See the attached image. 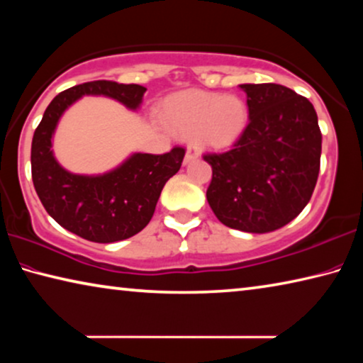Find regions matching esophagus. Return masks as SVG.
Returning a JSON list of instances; mask_svg holds the SVG:
<instances>
[{"instance_id": "esophagus-1", "label": "esophagus", "mask_w": 363, "mask_h": 363, "mask_svg": "<svg viewBox=\"0 0 363 363\" xmlns=\"http://www.w3.org/2000/svg\"><path fill=\"white\" fill-rule=\"evenodd\" d=\"M199 157V152L195 150L194 147H187V152H186V158H184V163H191L192 160H195Z\"/></svg>"}]
</instances>
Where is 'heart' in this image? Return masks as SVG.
I'll return each mask as SVG.
<instances>
[{
	"mask_svg": "<svg viewBox=\"0 0 363 363\" xmlns=\"http://www.w3.org/2000/svg\"><path fill=\"white\" fill-rule=\"evenodd\" d=\"M172 129L192 135L199 148H226L239 139L247 121V103L234 95L192 90L172 96L164 105Z\"/></svg>",
	"mask_w": 363,
	"mask_h": 363,
	"instance_id": "b5f03b06",
	"label": "heart"
}]
</instances>
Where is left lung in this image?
Wrapping results in <instances>:
<instances>
[{"instance_id":"left-lung-1","label":"left lung","mask_w":363,"mask_h":363,"mask_svg":"<svg viewBox=\"0 0 363 363\" xmlns=\"http://www.w3.org/2000/svg\"><path fill=\"white\" fill-rule=\"evenodd\" d=\"M249 124L233 147L205 153L206 200L224 226L269 233L294 220L312 199L321 130L306 96L279 84H244Z\"/></svg>"}]
</instances>
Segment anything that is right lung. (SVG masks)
<instances>
[{
  "mask_svg": "<svg viewBox=\"0 0 363 363\" xmlns=\"http://www.w3.org/2000/svg\"><path fill=\"white\" fill-rule=\"evenodd\" d=\"M145 90L113 80L74 85L55 96L33 132L32 181L40 202L60 226L91 242H118L140 233L152 220L164 184L179 171L186 148L135 153L108 174L79 176L57 164L50 150L51 135L65 109L82 95H106L135 109Z\"/></svg>",
  "mask_w": 363,
  "mask_h": 363,
  "instance_id": "obj_1",
  "label": "right lung"
}]
</instances>
